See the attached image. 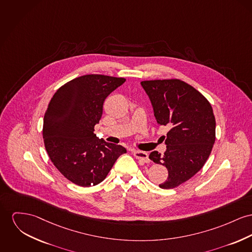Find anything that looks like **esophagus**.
<instances>
[{"label":"esophagus","mask_w":252,"mask_h":252,"mask_svg":"<svg viewBox=\"0 0 252 252\" xmlns=\"http://www.w3.org/2000/svg\"><path fill=\"white\" fill-rule=\"evenodd\" d=\"M134 156L139 160L143 162H149V156L148 153L144 151H138V150H133Z\"/></svg>","instance_id":"esophagus-1"}]
</instances>
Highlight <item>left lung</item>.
Listing matches in <instances>:
<instances>
[{"mask_svg": "<svg viewBox=\"0 0 252 252\" xmlns=\"http://www.w3.org/2000/svg\"><path fill=\"white\" fill-rule=\"evenodd\" d=\"M158 124L169 127L163 156L152 152L149 158L168 170L163 189L182 185L198 173L215 142L216 121L207 99L192 86L179 79L142 81Z\"/></svg>", "mask_w": 252, "mask_h": 252, "instance_id": "1", "label": "left lung"}]
</instances>
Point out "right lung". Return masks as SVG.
Wrapping results in <instances>:
<instances>
[{"label": "right lung", "instance_id": "right-lung-1", "mask_svg": "<svg viewBox=\"0 0 252 252\" xmlns=\"http://www.w3.org/2000/svg\"><path fill=\"white\" fill-rule=\"evenodd\" d=\"M125 81L83 75L63 85L51 98L44 117L45 147L54 166L71 183L84 187L100 184L118 157L127 152L94 134L104 101Z\"/></svg>", "mask_w": 252, "mask_h": 252}]
</instances>
